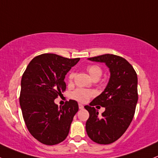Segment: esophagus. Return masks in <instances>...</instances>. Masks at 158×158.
I'll list each match as a JSON object with an SVG mask.
<instances>
[{
  "label": "esophagus",
  "mask_w": 158,
  "mask_h": 158,
  "mask_svg": "<svg viewBox=\"0 0 158 158\" xmlns=\"http://www.w3.org/2000/svg\"><path fill=\"white\" fill-rule=\"evenodd\" d=\"M79 108L80 109V110H82V109H84V106L82 104H81V103H79Z\"/></svg>",
  "instance_id": "esophagus-1"
}]
</instances>
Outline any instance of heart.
Returning a JSON list of instances; mask_svg holds the SVG:
<instances>
[{"label":"heart","mask_w":158,"mask_h":158,"mask_svg":"<svg viewBox=\"0 0 158 158\" xmlns=\"http://www.w3.org/2000/svg\"><path fill=\"white\" fill-rule=\"evenodd\" d=\"M87 70L89 73L91 77L94 79L97 78H100L102 75V68L98 64H91L87 67ZM76 73L73 71H71L68 75L69 82H73L74 77H75ZM95 95V92L91 90L85 89V88H77L75 91L71 93V98L77 101L81 102V103H85L90 98H92Z\"/></svg>","instance_id":"b5f03b06"}]
</instances>
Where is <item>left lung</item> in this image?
I'll list each match as a JSON object with an SVG mask.
<instances>
[{
  "mask_svg": "<svg viewBox=\"0 0 158 158\" xmlns=\"http://www.w3.org/2000/svg\"><path fill=\"white\" fill-rule=\"evenodd\" d=\"M88 60L104 62L110 71L104 91L89 106H85L89 112L85 124L88 136L94 143L107 145L118 139L133 120L138 101L137 75L133 66L121 56L105 54ZM97 105L106 109L101 116L93 107Z\"/></svg>",
  "mask_w": 158,
  "mask_h": 158,
  "instance_id": "8db88e82",
  "label": "left lung"
}]
</instances>
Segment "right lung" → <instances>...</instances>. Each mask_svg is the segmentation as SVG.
Masks as SVG:
<instances>
[{"label":"right lung","mask_w":158,"mask_h":158,"mask_svg":"<svg viewBox=\"0 0 158 158\" xmlns=\"http://www.w3.org/2000/svg\"><path fill=\"white\" fill-rule=\"evenodd\" d=\"M79 59L42 54L31 60L22 75L19 97L22 115L29 132L41 143L56 145L68 135L79 105L70 100L58 108L54 100L65 91L66 74Z\"/></svg>","instance_id":"right-lung-1"}]
</instances>
